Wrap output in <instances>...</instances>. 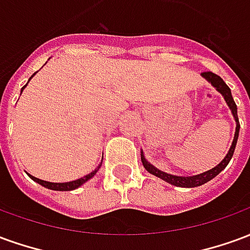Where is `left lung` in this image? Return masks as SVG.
Here are the masks:
<instances>
[{
  "label": "left lung",
  "instance_id": "left-lung-1",
  "mask_svg": "<svg viewBox=\"0 0 250 250\" xmlns=\"http://www.w3.org/2000/svg\"><path fill=\"white\" fill-rule=\"evenodd\" d=\"M201 76L204 77L205 80H208L224 96L228 107L230 108L233 118L236 120V131H234V138H233V142H231V146L229 148L228 154L225 155V158L215 167L210 168V170L205 171V173L197 174V175H190V177H181V175H173V174L165 173V171L159 170V168H157L154 165L148 162L146 157H145V154H143V150H141L142 163H143V166H145L147 171L152 174V175L158 177V178L163 179L165 182L174 185V186H178V188H197V186L206 184V182L211 181L214 177H217L228 166V163L230 162L231 157H233V152H234V148H236L237 139H238V132H240V123H238V116H237V105L234 103V100H233V96H231L230 88L226 85L225 82L218 75H215L213 72H204V73H201Z\"/></svg>",
  "mask_w": 250,
  "mask_h": 250
}]
</instances>
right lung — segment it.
Wrapping results in <instances>:
<instances>
[{"label":"right lung","mask_w":250,"mask_h":250,"mask_svg":"<svg viewBox=\"0 0 250 250\" xmlns=\"http://www.w3.org/2000/svg\"><path fill=\"white\" fill-rule=\"evenodd\" d=\"M35 75H36V73H33V75L30 76V79L35 76ZM30 79H29V82H30ZM29 82H28V83H29ZM28 83L25 84L24 87L21 88V92H22V91H24V88L26 87V85H28ZM102 162H103V158H102ZM102 162H100V165H99L98 167L93 170L92 173L87 174V175H84L83 178H79V179H76V181H71V182H62V184H55V182H48V181H42V179L36 178V177H33V175H30V174H28V175H29L30 178L33 179L35 182H37V184L41 185V186H44V188H49V190H56V191H71V190H75V188H80L82 185H84V184H85V182H87V181H89V179L92 178L93 175H95V174H96L99 171V168L102 167Z\"/></svg>","instance_id":"obj_1"}]
</instances>
